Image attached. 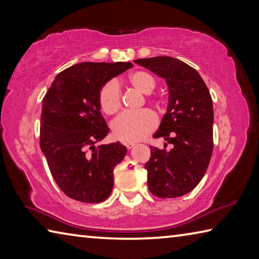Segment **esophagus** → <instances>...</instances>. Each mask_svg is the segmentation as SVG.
I'll return each mask as SVG.
<instances>
[{
    "mask_svg": "<svg viewBox=\"0 0 259 259\" xmlns=\"http://www.w3.org/2000/svg\"><path fill=\"white\" fill-rule=\"evenodd\" d=\"M136 146L135 143H126L125 144V147L128 148V150H133V148Z\"/></svg>",
    "mask_w": 259,
    "mask_h": 259,
    "instance_id": "obj_1",
    "label": "esophagus"
}]
</instances>
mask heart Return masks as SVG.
<instances>
[{"mask_svg": "<svg viewBox=\"0 0 259 259\" xmlns=\"http://www.w3.org/2000/svg\"><path fill=\"white\" fill-rule=\"evenodd\" d=\"M128 81L140 93L150 95L156 87L155 77L145 71L131 73ZM99 106L107 115H113L121 108V90L119 82L111 80L105 83L99 91ZM155 114L143 109L139 112H125L117 116L112 123L114 137L124 143H136L146 137L156 128Z\"/></svg>", "mask_w": 259, "mask_h": 259, "instance_id": "obj_1", "label": "heart"}]
</instances>
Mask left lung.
I'll list each match as a JSON object with an SVG mask.
<instances>
[{
    "instance_id": "8db88e82",
    "label": "left lung",
    "mask_w": 259,
    "mask_h": 259,
    "mask_svg": "<svg viewBox=\"0 0 259 259\" xmlns=\"http://www.w3.org/2000/svg\"><path fill=\"white\" fill-rule=\"evenodd\" d=\"M135 63L164 78L169 90L166 113L153 137H162L172 148L151 146L145 164L148 188L157 198L183 196L201 182L211 159V96L200 74L182 60L161 56Z\"/></svg>"
}]
</instances>
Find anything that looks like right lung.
I'll use <instances>...</instances> for the list:
<instances>
[{
	"label": "right lung",
	"mask_w": 259,
	"mask_h": 259,
	"mask_svg": "<svg viewBox=\"0 0 259 259\" xmlns=\"http://www.w3.org/2000/svg\"><path fill=\"white\" fill-rule=\"evenodd\" d=\"M131 67L123 61L73 65L55 77L42 100L40 146L68 198L99 203L111 195L113 170L126 148L119 142L96 146L109 131L98 96L105 83Z\"/></svg>",
	"instance_id": "add662e5"
}]
</instances>
